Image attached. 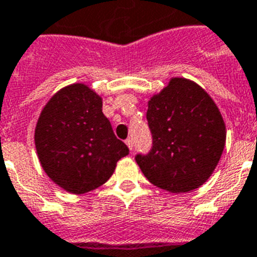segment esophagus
Returning a JSON list of instances; mask_svg holds the SVG:
<instances>
[{
	"label": "esophagus",
	"instance_id": "obj_1",
	"mask_svg": "<svg viewBox=\"0 0 257 257\" xmlns=\"http://www.w3.org/2000/svg\"><path fill=\"white\" fill-rule=\"evenodd\" d=\"M125 144H126V147L129 148V150L132 152V150H133V140L132 139H126V140H125Z\"/></svg>",
	"mask_w": 257,
	"mask_h": 257
}]
</instances>
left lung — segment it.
<instances>
[{
  "label": "left lung",
  "mask_w": 257,
  "mask_h": 257,
  "mask_svg": "<svg viewBox=\"0 0 257 257\" xmlns=\"http://www.w3.org/2000/svg\"><path fill=\"white\" fill-rule=\"evenodd\" d=\"M147 118L153 148L136 156L144 176L169 193L201 187L226 144V124L211 96L189 79L172 78L148 101Z\"/></svg>",
  "instance_id": "1"
}]
</instances>
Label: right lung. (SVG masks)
<instances>
[{
	"label": "right lung",
	"mask_w": 257,
	"mask_h": 257,
	"mask_svg": "<svg viewBox=\"0 0 257 257\" xmlns=\"http://www.w3.org/2000/svg\"><path fill=\"white\" fill-rule=\"evenodd\" d=\"M101 108V96L75 83L59 89L39 114L34 133L39 162L68 193L84 194L104 185L129 153Z\"/></svg>",
	"instance_id": "right-lung-1"
}]
</instances>
